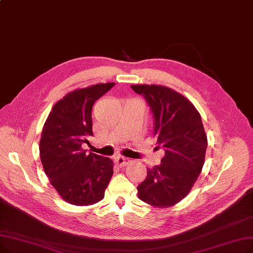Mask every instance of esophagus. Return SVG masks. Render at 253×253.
<instances>
[{"label": "esophagus", "mask_w": 253, "mask_h": 253, "mask_svg": "<svg viewBox=\"0 0 253 253\" xmlns=\"http://www.w3.org/2000/svg\"><path fill=\"white\" fill-rule=\"evenodd\" d=\"M115 162H116V164H117L118 167L124 168V167H126L127 164L130 162V159H129V158H126V157H123V156H118V157H116Z\"/></svg>", "instance_id": "34e87169"}]
</instances>
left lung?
<instances>
[{
  "instance_id": "8db88e82",
  "label": "left lung",
  "mask_w": 253,
  "mask_h": 253,
  "mask_svg": "<svg viewBox=\"0 0 253 253\" xmlns=\"http://www.w3.org/2000/svg\"><path fill=\"white\" fill-rule=\"evenodd\" d=\"M145 97L155 119L157 149L164 151L159 166L147 170L137 187L138 199L156 208H169L190 192L203 169L208 139L199 111L187 98L159 84H132Z\"/></svg>"
}]
</instances>
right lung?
Instances as JSON below:
<instances>
[{
	"label": "right lung",
	"instance_id": "add662e5",
	"mask_svg": "<svg viewBox=\"0 0 253 253\" xmlns=\"http://www.w3.org/2000/svg\"><path fill=\"white\" fill-rule=\"evenodd\" d=\"M96 84L66 94L51 108L42 129L39 152L43 169L61 199L74 206L100 202L114 173V162L86 154L93 135L92 108L115 85Z\"/></svg>",
	"mask_w": 253,
	"mask_h": 253
}]
</instances>
